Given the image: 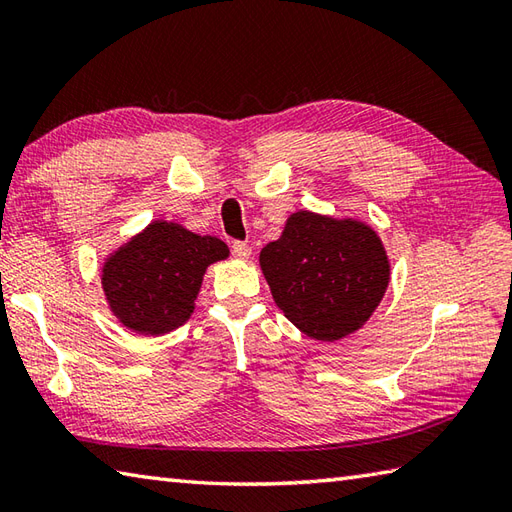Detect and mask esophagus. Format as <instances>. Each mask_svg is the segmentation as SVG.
Instances as JSON below:
<instances>
[{
  "label": "esophagus",
  "instance_id": "34e87169",
  "mask_svg": "<svg viewBox=\"0 0 512 512\" xmlns=\"http://www.w3.org/2000/svg\"><path fill=\"white\" fill-rule=\"evenodd\" d=\"M231 250H233V255L237 259H248L250 257V246L246 242H233Z\"/></svg>",
  "mask_w": 512,
  "mask_h": 512
}]
</instances>
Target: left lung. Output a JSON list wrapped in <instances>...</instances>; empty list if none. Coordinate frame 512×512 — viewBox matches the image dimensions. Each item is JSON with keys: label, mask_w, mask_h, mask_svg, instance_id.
Here are the masks:
<instances>
[{"label": "left lung", "mask_w": 512, "mask_h": 512, "mask_svg": "<svg viewBox=\"0 0 512 512\" xmlns=\"http://www.w3.org/2000/svg\"><path fill=\"white\" fill-rule=\"evenodd\" d=\"M259 266L286 319L312 339L336 341L361 328L383 299L389 262L363 222L299 211L259 253Z\"/></svg>", "instance_id": "left-lung-1"}]
</instances>
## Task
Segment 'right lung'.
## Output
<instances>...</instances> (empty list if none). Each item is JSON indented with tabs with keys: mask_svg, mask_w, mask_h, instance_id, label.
<instances>
[{
	"mask_svg": "<svg viewBox=\"0 0 512 512\" xmlns=\"http://www.w3.org/2000/svg\"><path fill=\"white\" fill-rule=\"evenodd\" d=\"M228 257V246L173 222H151L103 266L107 303L125 328L165 334L191 317L204 270Z\"/></svg>",
	"mask_w": 512,
	"mask_h": 512,
	"instance_id": "right-lung-1",
	"label": "right lung"
}]
</instances>
